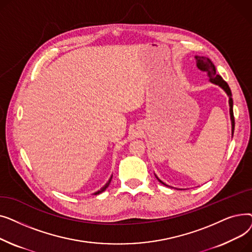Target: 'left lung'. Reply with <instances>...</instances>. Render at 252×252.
Masks as SVG:
<instances>
[{"label":"left lung","instance_id":"left-lung-1","mask_svg":"<svg viewBox=\"0 0 252 252\" xmlns=\"http://www.w3.org/2000/svg\"><path fill=\"white\" fill-rule=\"evenodd\" d=\"M195 60H196V66L197 68L205 72L208 76H209V82L211 84H214L216 86H219L220 88H221L224 93L228 95L229 97V106H230V118H231V125H232V137H233V134H234V127H235V119H234V113H233V99H232V92H231V89L230 87L228 86V84L223 81V79L221 78L220 75L217 74V70H216V66L215 64L211 62V60L207 57H204V56H195L194 57ZM155 175V174H154ZM156 179L159 181L161 184H163L164 186H167L169 187L168 185L164 184L159 178H158L156 175H155Z\"/></svg>","mask_w":252,"mask_h":252}]
</instances>
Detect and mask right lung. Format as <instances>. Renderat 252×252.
<instances>
[{
  "label": "right lung",
  "mask_w": 252,
  "mask_h": 252,
  "mask_svg": "<svg viewBox=\"0 0 252 252\" xmlns=\"http://www.w3.org/2000/svg\"><path fill=\"white\" fill-rule=\"evenodd\" d=\"M111 180H112V176H111V177H110V179H109V180H108V182H107V183H106V184H105V185H104V186H103V187H102V188H101V189H100V190H98V191H97V192H95V193H94V194H93V195H99V194H100V193H102V192H104V191H105V190H106V189H107V188H108V186H109V184H110V182H111Z\"/></svg>",
  "instance_id": "right-lung-1"
}]
</instances>
